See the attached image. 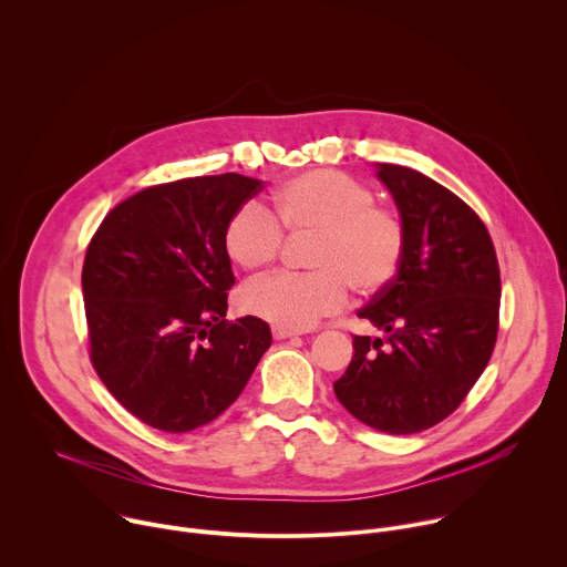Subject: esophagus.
<instances>
[{"label": "esophagus", "mask_w": 567, "mask_h": 567, "mask_svg": "<svg viewBox=\"0 0 567 567\" xmlns=\"http://www.w3.org/2000/svg\"><path fill=\"white\" fill-rule=\"evenodd\" d=\"M271 334H274V339H278V341L289 339V337H296V332H291V330H287V328H278V326L271 328Z\"/></svg>", "instance_id": "obj_1"}]
</instances>
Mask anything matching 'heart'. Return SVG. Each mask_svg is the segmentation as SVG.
<instances>
[{"instance_id":"b5f03b06","label":"heart","mask_w":567,"mask_h":567,"mask_svg":"<svg viewBox=\"0 0 567 567\" xmlns=\"http://www.w3.org/2000/svg\"><path fill=\"white\" fill-rule=\"evenodd\" d=\"M285 230L316 235L307 256L313 271L258 278L239 291V307L287 330H307L341 311L350 289L374 296L390 287L409 241L396 208L377 204L368 184L328 168L285 182L274 213L258 202L241 204L226 221L224 251L239 269H262L280 256Z\"/></svg>"}]
</instances>
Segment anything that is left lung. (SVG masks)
Segmentation results:
<instances>
[{
	"instance_id": "8db88e82",
	"label": "left lung",
	"mask_w": 567,
	"mask_h": 567,
	"mask_svg": "<svg viewBox=\"0 0 567 567\" xmlns=\"http://www.w3.org/2000/svg\"><path fill=\"white\" fill-rule=\"evenodd\" d=\"M406 221V256L359 316L385 339H352L334 381L359 422L411 435L446 420L487 368L498 339L501 269L492 235L455 193L394 164L379 166Z\"/></svg>"
}]
</instances>
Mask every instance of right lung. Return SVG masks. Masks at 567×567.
Wrapping results in <instances>:
<instances>
[{
	"mask_svg": "<svg viewBox=\"0 0 567 567\" xmlns=\"http://www.w3.org/2000/svg\"><path fill=\"white\" fill-rule=\"evenodd\" d=\"M262 190L235 173L138 190L114 206L85 254L90 359L121 406L166 433L219 417L271 346L262 318L226 320L235 285L228 217Z\"/></svg>",
	"mask_w": 567,
	"mask_h": 567,
	"instance_id": "add662e5",
	"label": "right lung"
}]
</instances>
